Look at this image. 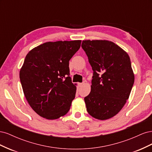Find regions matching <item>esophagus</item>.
Masks as SVG:
<instances>
[{"label": "esophagus", "mask_w": 152, "mask_h": 152, "mask_svg": "<svg viewBox=\"0 0 152 152\" xmlns=\"http://www.w3.org/2000/svg\"><path fill=\"white\" fill-rule=\"evenodd\" d=\"M83 84H84V83H79V84H78V86H79V87H81Z\"/></svg>", "instance_id": "esophagus-1"}]
</instances>
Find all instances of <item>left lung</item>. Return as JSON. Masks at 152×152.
I'll return each mask as SVG.
<instances>
[{"mask_svg": "<svg viewBox=\"0 0 152 152\" xmlns=\"http://www.w3.org/2000/svg\"><path fill=\"white\" fill-rule=\"evenodd\" d=\"M82 48L94 72L91 92L84 98L87 111L98 120H107L122 110L134 84L129 56L107 40H84Z\"/></svg>", "mask_w": 152, "mask_h": 152, "instance_id": "8db88e82", "label": "left lung"}]
</instances>
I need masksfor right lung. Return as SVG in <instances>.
<instances>
[{
    "label": "right lung",
    "instance_id": "1",
    "mask_svg": "<svg viewBox=\"0 0 152 152\" xmlns=\"http://www.w3.org/2000/svg\"><path fill=\"white\" fill-rule=\"evenodd\" d=\"M80 44V40L47 42L26 54L20 79L27 102L40 117L55 120L70 110L77 87L69 77V61Z\"/></svg>",
    "mask_w": 152,
    "mask_h": 152
}]
</instances>
